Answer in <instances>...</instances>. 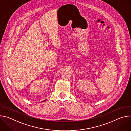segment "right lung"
I'll return each mask as SVG.
<instances>
[{
  "mask_svg": "<svg viewBox=\"0 0 131 131\" xmlns=\"http://www.w3.org/2000/svg\"><path fill=\"white\" fill-rule=\"evenodd\" d=\"M45 101H46V100H45ZM42 102H43V101H42Z\"/></svg>",
  "mask_w": 131,
  "mask_h": 131,
  "instance_id": "1",
  "label": "right lung"
}]
</instances>
